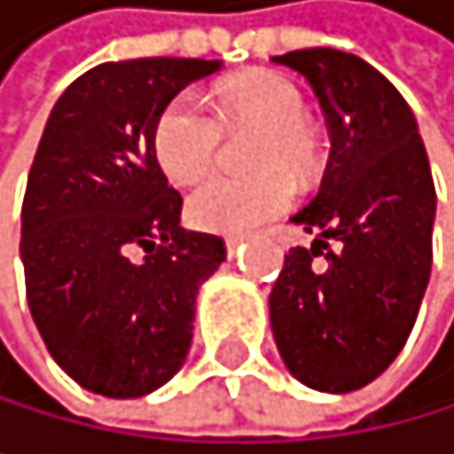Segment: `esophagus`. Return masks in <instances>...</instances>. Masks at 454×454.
<instances>
[{
  "mask_svg": "<svg viewBox=\"0 0 454 454\" xmlns=\"http://www.w3.org/2000/svg\"><path fill=\"white\" fill-rule=\"evenodd\" d=\"M244 244V236H227L224 247H227V255H236V250Z\"/></svg>",
  "mask_w": 454,
  "mask_h": 454,
  "instance_id": "1",
  "label": "esophagus"
}]
</instances>
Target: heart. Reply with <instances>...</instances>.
Returning <instances> with one entry per match:
<instances>
[{"instance_id":"b5f03b06","label":"heart","mask_w":454,"mask_h":454,"mask_svg":"<svg viewBox=\"0 0 454 454\" xmlns=\"http://www.w3.org/2000/svg\"><path fill=\"white\" fill-rule=\"evenodd\" d=\"M214 110L210 111L209 107ZM304 96L293 79L253 70L210 93H182L161 110L153 150L173 182L190 184L210 170L222 145V128H258L253 142V176H213L187 199L190 222L210 232H244L284 213L295 199V176L318 164V136L309 128Z\"/></svg>"}]
</instances>
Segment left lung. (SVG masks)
<instances>
[{
	"label": "left lung",
	"mask_w": 454,
	"mask_h": 454,
	"mask_svg": "<svg viewBox=\"0 0 454 454\" xmlns=\"http://www.w3.org/2000/svg\"><path fill=\"white\" fill-rule=\"evenodd\" d=\"M272 62L309 82L333 142L318 196L290 218L316 239L284 255L272 338L293 378L338 395L375 381L412 333L432 272L435 184L410 105L372 65L333 48Z\"/></svg>",
	"instance_id": "left-lung-1"
}]
</instances>
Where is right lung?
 Instances as JSON below:
<instances>
[{
	"label": "right lung",
	"mask_w": 454,
	"mask_h": 454,
	"mask_svg": "<svg viewBox=\"0 0 454 454\" xmlns=\"http://www.w3.org/2000/svg\"><path fill=\"white\" fill-rule=\"evenodd\" d=\"M218 70L168 56L105 62L44 124L22 204L27 304L53 361L96 395L142 398L182 370L196 295L227 258L218 236L182 227V196L153 150L161 110Z\"/></svg>",
	"instance_id": "1"
}]
</instances>
